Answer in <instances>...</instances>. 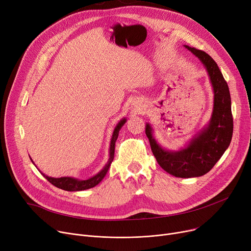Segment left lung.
<instances>
[{
	"label": "left lung",
	"mask_w": 251,
	"mask_h": 251,
	"mask_svg": "<svg viewBox=\"0 0 251 251\" xmlns=\"http://www.w3.org/2000/svg\"><path fill=\"white\" fill-rule=\"evenodd\" d=\"M204 66L213 87L214 106L209 124L190 140L184 148L170 151L153 136V127L146 125V135L158 164L175 177L190 178L208 173L222 157L231 143L233 117L228 84L213 58L202 50L184 46Z\"/></svg>",
	"instance_id": "obj_1"
}]
</instances>
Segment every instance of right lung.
<instances>
[{
  "instance_id": "add662e5",
  "label": "right lung",
  "mask_w": 251,
  "mask_h": 251,
  "mask_svg": "<svg viewBox=\"0 0 251 251\" xmlns=\"http://www.w3.org/2000/svg\"><path fill=\"white\" fill-rule=\"evenodd\" d=\"M126 117H124V119H122L119 122V124L116 125V126L114 127L113 132H112V137H111V140H110V146H109V159L107 161V163L105 164V166L103 167L97 174L92 176V177L88 178V179H85V180H81V179H78V178L70 177V176H64V177L55 178V177H50V176H48L46 174H43L40 170H39V172L52 185H54V186H56L58 188H61V189H64V190H68V191H80V190L89 189V188H92V187L96 186L103 178H104V176L106 175V173H107V171H108V169L110 167L111 162L113 161L115 142L117 140V137H119V134H120V130H121L122 126L126 124ZM31 161H32V159H31ZM32 163H33V161H32Z\"/></svg>"
}]
</instances>
